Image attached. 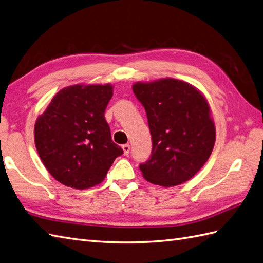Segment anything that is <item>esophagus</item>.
<instances>
[{"instance_id": "esophagus-1", "label": "esophagus", "mask_w": 263, "mask_h": 263, "mask_svg": "<svg viewBox=\"0 0 263 263\" xmlns=\"http://www.w3.org/2000/svg\"><path fill=\"white\" fill-rule=\"evenodd\" d=\"M122 149H123L124 155L127 156V155H129V152H130L131 146H130V144H123V145H122Z\"/></svg>"}]
</instances>
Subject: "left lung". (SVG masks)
Wrapping results in <instances>:
<instances>
[{
  "label": "left lung",
  "instance_id": "left-lung-1",
  "mask_svg": "<svg viewBox=\"0 0 263 263\" xmlns=\"http://www.w3.org/2000/svg\"><path fill=\"white\" fill-rule=\"evenodd\" d=\"M152 138L148 161L140 164L145 180L174 187L189 180L209 160L216 130L210 104L196 87L175 78L133 84Z\"/></svg>",
  "mask_w": 263,
  "mask_h": 263
}]
</instances>
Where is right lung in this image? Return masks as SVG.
<instances>
[{"label":"right lung","mask_w":263,"mask_h":263,"mask_svg":"<svg viewBox=\"0 0 263 263\" xmlns=\"http://www.w3.org/2000/svg\"><path fill=\"white\" fill-rule=\"evenodd\" d=\"M112 95L111 84L72 85L60 89L36 119V151L63 185L87 189L101 184L115 158L123 154L104 118Z\"/></svg>","instance_id":"add662e5"}]
</instances>
